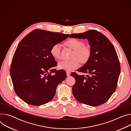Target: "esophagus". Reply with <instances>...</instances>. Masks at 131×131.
<instances>
[{
    "label": "esophagus",
    "mask_w": 131,
    "mask_h": 131,
    "mask_svg": "<svg viewBox=\"0 0 131 131\" xmlns=\"http://www.w3.org/2000/svg\"><path fill=\"white\" fill-rule=\"evenodd\" d=\"M70 75V73L69 72H66V76H69Z\"/></svg>",
    "instance_id": "1"
}]
</instances>
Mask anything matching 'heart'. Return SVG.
<instances>
[{
    "label": "heart",
    "mask_w": 131,
    "mask_h": 131,
    "mask_svg": "<svg viewBox=\"0 0 131 131\" xmlns=\"http://www.w3.org/2000/svg\"><path fill=\"white\" fill-rule=\"evenodd\" d=\"M64 45L68 48L74 50L69 61H62L58 64L59 69L67 72H70L77 68L79 66V62L82 64H86L91 56V51L90 47L85 45L84 42L76 39H70L64 43ZM62 48L58 44L54 45L50 51L52 56L55 60H59L61 58Z\"/></svg>",
    "instance_id": "b5f03b06"
}]
</instances>
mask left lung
Here are the masks:
<instances>
[{"instance_id": "obj_1", "label": "left lung", "mask_w": 131, "mask_h": 131, "mask_svg": "<svg viewBox=\"0 0 131 131\" xmlns=\"http://www.w3.org/2000/svg\"><path fill=\"white\" fill-rule=\"evenodd\" d=\"M69 38L87 39L91 56L89 61L77 71L87 74L72 73L75 79L72 91L79 102L96 106L108 101L115 91L120 74V65L112 43L101 33L93 30L71 34Z\"/></svg>"}]
</instances>
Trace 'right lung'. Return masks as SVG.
<instances>
[{
  "mask_svg": "<svg viewBox=\"0 0 131 131\" xmlns=\"http://www.w3.org/2000/svg\"><path fill=\"white\" fill-rule=\"evenodd\" d=\"M69 35L36 29L20 41L12 60L10 76L15 92L23 101L41 105L54 98L57 86L65 79L66 73L54 68L57 63L50 51Z\"/></svg>",
  "mask_w": 131,
  "mask_h": 131,
  "instance_id": "right-lung-1",
  "label": "right lung"
}]
</instances>
